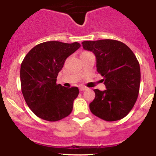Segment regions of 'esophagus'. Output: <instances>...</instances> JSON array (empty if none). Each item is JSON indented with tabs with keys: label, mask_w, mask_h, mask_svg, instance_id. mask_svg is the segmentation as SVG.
<instances>
[{
	"label": "esophagus",
	"mask_w": 156,
	"mask_h": 156,
	"mask_svg": "<svg viewBox=\"0 0 156 156\" xmlns=\"http://www.w3.org/2000/svg\"><path fill=\"white\" fill-rule=\"evenodd\" d=\"M79 89L81 91H84V90H87V87H84V86H81V87H79Z\"/></svg>",
	"instance_id": "obj_1"
}]
</instances>
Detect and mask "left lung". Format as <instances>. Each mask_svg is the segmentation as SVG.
<instances>
[{
	"label": "left lung",
	"instance_id": "8db88e82",
	"mask_svg": "<svg viewBox=\"0 0 156 156\" xmlns=\"http://www.w3.org/2000/svg\"><path fill=\"white\" fill-rule=\"evenodd\" d=\"M84 50L94 53L97 72L103 77L106 89L94 90L90 103L94 115L107 122L123 119L134 106L140 84V68L136 56L122 42L111 39L82 43Z\"/></svg>",
	"mask_w": 156,
	"mask_h": 156
}]
</instances>
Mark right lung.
Segmentation results:
<instances>
[{
	"mask_svg": "<svg viewBox=\"0 0 156 156\" xmlns=\"http://www.w3.org/2000/svg\"><path fill=\"white\" fill-rule=\"evenodd\" d=\"M80 47L78 42L47 41L36 45L25 56L20 68L22 93L40 119L56 122L72 112L79 90L57 84L56 78L66 58Z\"/></svg>",
	"mask_w": 156,
	"mask_h": 156,
	"instance_id": "1",
	"label": "right lung"
}]
</instances>
